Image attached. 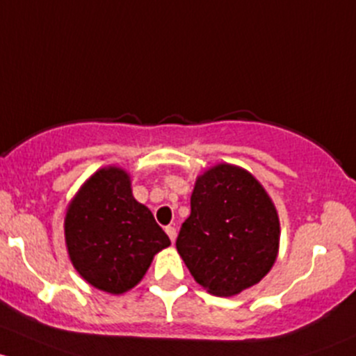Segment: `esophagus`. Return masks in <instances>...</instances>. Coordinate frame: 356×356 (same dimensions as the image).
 Returning a JSON list of instances; mask_svg holds the SVG:
<instances>
[{
    "instance_id": "obj_1",
    "label": "esophagus",
    "mask_w": 356,
    "mask_h": 356,
    "mask_svg": "<svg viewBox=\"0 0 356 356\" xmlns=\"http://www.w3.org/2000/svg\"><path fill=\"white\" fill-rule=\"evenodd\" d=\"M166 233H168V236H170V240L175 243V240H177V228H175V226H168Z\"/></svg>"
}]
</instances>
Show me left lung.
<instances>
[{
	"label": "left lung",
	"instance_id": "1",
	"mask_svg": "<svg viewBox=\"0 0 356 356\" xmlns=\"http://www.w3.org/2000/svg\"><path fill=\"white\" fill-rule=\"evenodd\" d=\"M190 207L177 250L200 286L233 296L269 273L280 250V218L254 175L216 164L197 178Z\"/></svg>",
	"mask_w": 356,
	"mask_h": 356
}]
</instances>
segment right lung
Segmentation results:
<instances>
[{"mask_svg": "<svg viewBox=\"0 0 356 356\" xmlns=\"http://www.w3.org/2000/svg\"><path fill=\"white\" fill-rule=\"evenodd\" d=\"M65 241L76 273L94 288L122 295L140 283L154 255L171 241L131 193L122 168L96 171L67 209Z\"/></svg>", "mask_w": 356, "mask_h": 356, "instance_id": "right-lung-1", "label": "right lung"}]
</instances>
